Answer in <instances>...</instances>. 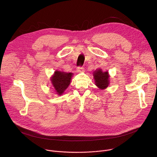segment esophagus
Listing matches in <instances>:
<instances>
[{
  "instance_id": "esophagus-1",
  "label": "esophagus",
  "mask_w": 157,
  "mask_h": 157,
  "mask_svg": "<svg viewBox=\"0 0 157 157\" xmlns=\"http://www.w3.org/2000/svg\"><path fill=\"white\" fill-rule=\"evenodd\" d=\"M77 71H78V72H79V73H82V72H83V71H84V68L82 67H79L77 69Z\"/></svg>"
}]
</instances>
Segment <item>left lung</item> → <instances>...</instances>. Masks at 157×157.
<instances>
[{"mask_svg": "<svg viewBox=\"0 0 157 157\" xmlns=\"http://www.w3.org/2000/svg\"><path fill=\"white\" fill-rule=\"evenodd\" d=\"M96 86L100 90H105L109 84V75L108 71L103 72V71L99 68L93 73Z\"/></svg>", "mask_w": 157, "mask_h": 157, "instance_id": "8db88e82", "label": "left lung"}]
</instances>
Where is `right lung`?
<instances>
[{
	"label": "right lung",
	"mask_w": 157,
	"mask_h": 157,
	"mask_svg": "<svg viewBox=\"0 0 157 157\" xmlns=\"http://www.w3.org/2000/svg\"><path fill=\"white\" fill-rule=\"evenodd\" d=\"M73 75L72 73H66L58 70L54 71L50 79L57 94L61 96L64 93L69 86Z\"/></svg>",
	"instance_id": "1"
}]
</instances>
